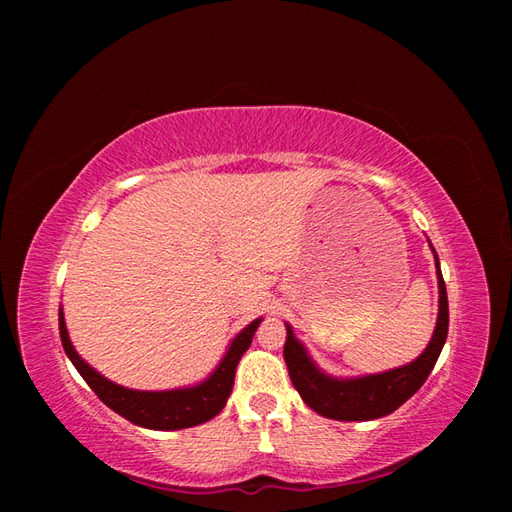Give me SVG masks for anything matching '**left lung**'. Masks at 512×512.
<instances>
[{
  "instance_id": "8db88e82",
  "label": "left lung",
  "mask_w": 512,
  "mask_h": 512,
  "mask_svg": "<svg viewBox=\"0 0 512 512\" xmlns=\"http://www.w3.org/2000/svg\"><path fill=\"white\" fill-rule=\"evenodd\" d=\"M438 264V255H436ZM438 286H440V312L438 325L433 332V339L427 345L416 361L391 369L385 374H374L356 380H336L321 374L314 363L308 358L306 350L295 339V334L288 328L284 358L288 365V374L292 385L301 394L303 402L310 409L325 418L332 420H374L383 418L387 413L396 411L402 402L409 400L429 378L433 365L447 341L449 334V301H447V286L440 273L438 264Z\"/></svg>"
}]
</instances>
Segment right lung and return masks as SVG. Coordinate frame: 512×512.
Segmentation results:
<instances>
[{"label": "right lung", "mask_w": 512, "mask_h": 512, "mask_svg": "<svg viewBox=\"0 0 512 512\" xmlns=\"http://www.w3.org/2000/svg\"><path fill=\"white\" fill-rule=\"evenodd\" d=\"M262 319H257L248 325L246 330L235 336V341L228 347L226 356L222 358L220 367L215 369L209 380L202 385L191 389H176V391H134L112 383V380L103 378L99 372L83 361V358L74 352L70 343L68 330H65L63 312H59V332L65 354L70 356L74 367L79 369L85 383L92 387V391L99 396L107 407L121 413L129 422L140 424L147 429H189L195 424H202L217 416L226 405V398L233 391L235 369L239 358L248 350L253 334L259 328Z\"/></svg>", "instance_id": "1"}]
</instances>
